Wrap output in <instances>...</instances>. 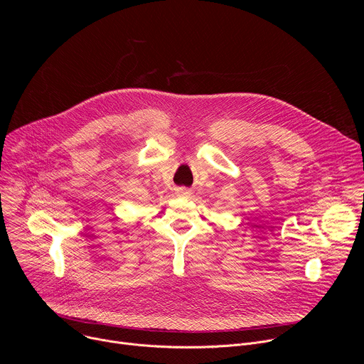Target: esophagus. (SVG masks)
Segmentation results:
<instances>
[{"label":"esophagus","mask_w":364,"mask_h":364,"mask_svg":"<svg viewBox=\"0 0 364 364\" xmlns=\"http://www.w3.org/2000/svg\"><path fill=\"white\" fill-rule=\"evenodd\" d=\"M181 194H183V196H187V194H188V191H187V190H184V188H183V190H181Z\"/></svg>","instance_id":"esophagus-1"}]
</instances>
